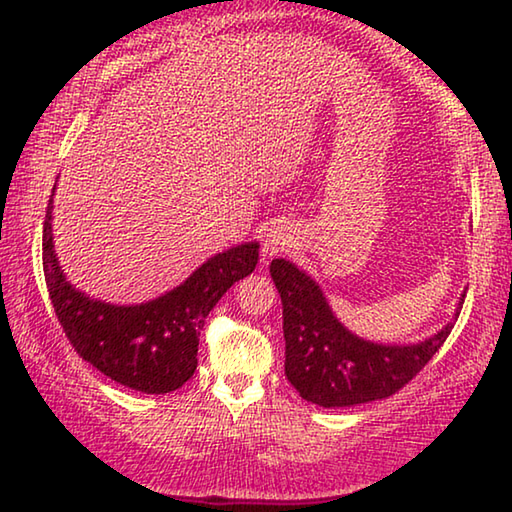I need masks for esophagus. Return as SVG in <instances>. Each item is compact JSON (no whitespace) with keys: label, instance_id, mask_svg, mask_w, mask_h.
Returning <instances> with one entry per match:
<instances>
[{"label":"esophagus","instance_id":"34e87169","mask_svg":"<svg viewBox=\"0 0 512 512\" xmlns=\"http://www.w3.org/2000/svg\"><path fill=\"white\" fill-rule=\"evenodd\" d=\"M293 244H296V232H293V228H289L287 223H275L268 228L266 237H264L262 259L264 262H268V259L287 253Z\"/></svg>","mask_w":512,"mask_h":512}]
</instances>
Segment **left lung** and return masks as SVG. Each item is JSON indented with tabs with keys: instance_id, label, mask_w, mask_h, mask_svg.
<instances>
[{
	"instance_id": "left-lung-1",
	"label": "left lung",
	"mask_w": 512,
	"mask_h": 512,
	"mask_svg": "<svg viewBox=\"0 0 512 512\" xmlns=\"http://www.w3.org/2000/svg\"><path fill=\"white\" fill-rule=\"evenodd\" d=\"M271 277L282 298L284 372L302 400L339 409L400 391L427 366L452 332L465 293L445 327L418 343H375L345 327L320 284L287 259H273Z\"/></svg>"
}]
</instances>
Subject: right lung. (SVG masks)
Here are the masks:
<instances>
[{
    "label": "right lung",
    "instance_id": "1",
    "mask_svg": "<svg viewBox=\"0 0 512 512\" xmlns=\"http://www.w3.org/2000/svg\"><path fill=\"white\" fill-rule=\"evenodd\" d=\"M54 192L42 230V264L51 305L74 350L117 384L146 395L176 391L198 366V336L205 316L232 284L255 271L257 241L207 259L162 296L140 305H115L76 289L54 248Z\"/></svg>",
    "mask_w": 512,
    "mask_h": 512
}]
</instances>
